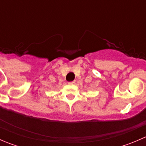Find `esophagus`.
I'll use <instances>...</instances> for the list:
<instances>
[{
    "label": "esophagus",
    "mask_w": 146,
    "mask_h": 146,
    "mask_svg": "<svg viewBox=\"0 0 146 146\" xmlns=\"http://www.w3.org/2000/svg\"><path fill=\"white\" fill-rule=\"evenodd\" d=\"M75 82H76V81H71V82H69L68 84H69V85H73Z\"/></svg>",
    "instance_id": "1"
}]
</instances>
